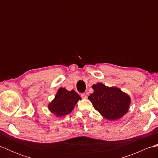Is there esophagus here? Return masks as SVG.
<instances>
[{"label":"esophagus","mask_w":158,"mask_h":158,"mask_svg":"<svg viewBox=\"0 0 158 158\" xmlns=\"http://www.w3.org/2000/svg\"><path fill=\"white\" fill-rule=\"evenodd\" d=\"M81 98H87V95L85 94V93L81 94Z\"/></svg>","instance_id":"esophagus-1"}]
</instances>
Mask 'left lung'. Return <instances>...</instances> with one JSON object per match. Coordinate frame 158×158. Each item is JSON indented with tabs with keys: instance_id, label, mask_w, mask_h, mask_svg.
I'll list each match as a JSON object with an SVG mask.
<instances>
[{
	"instance_id": "1",
	"label": "left lung",
	"mask_w": 158,
	"mask_h": 158,
	"mask_svg": "<svg viewBox=\"0 0 158 158\" xmlns=\"http://www.w3.org/2000/svg\"><path fill=\"white\" fill-rule=\"evenodd\" d=\"M94 93L88 97L94 109L105 118L118 119L127 113L130 98L117 88H109L101 83L93 85Z\"/></svg>"
}]
</instances>
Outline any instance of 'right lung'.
Listing matches in <instances>:
<instances>
[{"label": "right lung", "instance_id": "add662e5", "mask_svg": "<svg viewBox=\"0 0 158 158\" xmlns=\"http://www.w3.org/2000/svg\"><path fill=\"white\" fill-rule=\"evenodd\" d=\"M81 97L75 90L68 91L61 88L58 89L55 99L49 105V109L57 116H64L72 111Z\"/></svg>", "mask_w": 158, "mask_h": 158}]
</instances>
